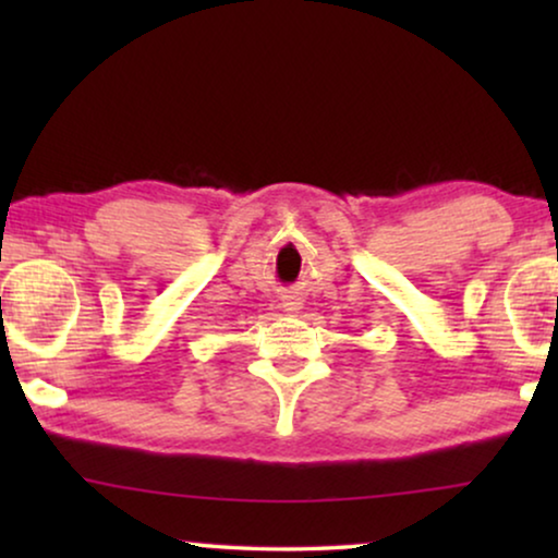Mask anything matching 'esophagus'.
Wrapping results in <instances>:
<instances>
[{"instance_id": "obj_1", "label": "esophagus", "mask_w": 558, "mask_h": 558, "mask_svg": "<svg viewBox=\"0 0 558 558\" xmlns=\"http://www.w3.org/2000/svg\"><path fill=\"white\" fill-rule=\"evenodd\" d=\"M284 307H287V312H296V310H300V307H302V304H300V302H296V300H294V296H292V300H287V302H284Z\"/></svg>"}]
</instances>
